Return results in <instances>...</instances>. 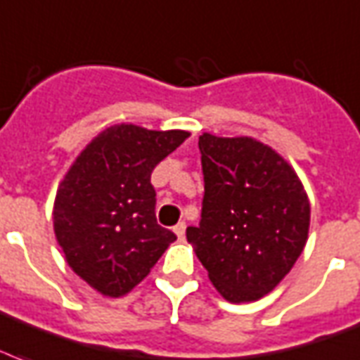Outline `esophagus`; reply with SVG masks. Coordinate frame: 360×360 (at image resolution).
<instances>
[{"mask_svg": "<svg viewBox=\"0 0 360 360\" xmlns=\"http://www.w3.org/2000/svg\"><path fill=\"white\" fill-rule=\"evenodd\" d=\"M185 230H186V224L183 223V221H181V223H177L174 226V232L177 234V238H183V236H185Z\"/></svg>", "mask_w": 360, "mask_h": 360, "instance_id": "34e87169", "label": "esophagus"}]
</instances>
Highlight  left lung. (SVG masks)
<instances>
[{"instance_id":"1","label":"left lung","mask_w":360,"mask_h":360,"mask_svg":"<svg viewBox=\"0 0 360 360\" xmlns=\"http://www.w3.org/2000/svg\"><path fill=\"white\" fill-rule=\"evenodd\" d=\"M204 200L186 240L229 302L259 300L290 271L306 245L309 202L298 175L251 137L198 139Z\"/></svg>"}]
</instances>
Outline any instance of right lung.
Segmentation results:
<instances>
[{
  "label": "right lung",
  "mask_w": 360,
  "mask_h": 360,
  "mask_svg": "<svg viewBox=\"0 0 360 360\" xmlns=\"http://www.w3.org/2000/svg\"><path fill=\"white\" fill-rule=\"evenodd\" d=\"M188 131L107 128L77 156L54 202V232L77 276L105 296L136 287L177 236L156 223L150 174Z\"/></svg>",
  "instance_id": "right-lung-1"
}]
</instances>
